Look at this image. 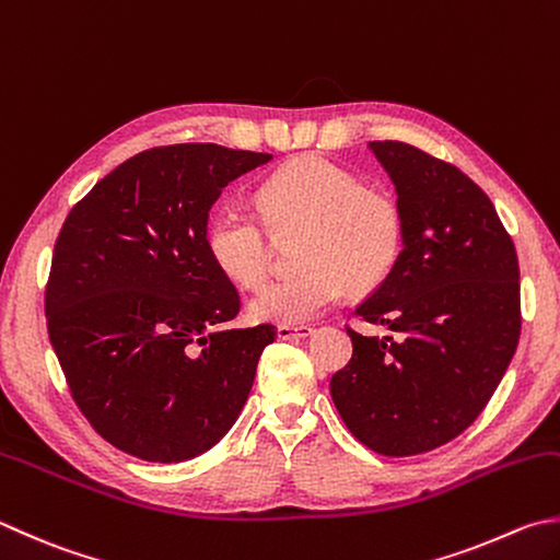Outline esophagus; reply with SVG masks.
<instances>
[{"instance_id":"1","label":"esophagus","mask_w":560,"mask_h":560,"mask_svg":"<svg viewBox=\"0 0 560 560\" xmlns=\"http://www.w3.org/2000/svg\"><path fill=\"white\" fill-rule=\"evenodd\" d=\"M312 334V326L307 324H280L278 326V339L282 341H292V339H307V336Z\"/></svg>"}]
</instances>
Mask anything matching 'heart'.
Wrapping results in <instances>:
<instances>
[{
	"instance_id": "obj_1",
	"label": "heart",
	"mask_w": 560,
	"mask_h": 560,
	"mask_svg": "<svg viewBox=\"0 0 560 560\" xmlns=\"http://www.w3.org/2000/svg\"><path fill=\"white\" fill-rule=\"evenodd\" d=\"M262 214L238 199L219 205L205 229L214 266L238 284L268 278L272 231H307L298 276L280 278L253 294L258 322L304 324L319 316L353 284L375 288L397 266L405 246V214L397 199L322 155L294 158L260 187Z\"/></svg>"
}]
</instances>
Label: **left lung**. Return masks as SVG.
<instances>
[{
  "instance_id": "1",
  "label": "left lung",
  "mask_w": 560,
  "mask_h": 560,
  "mask_svg": "<svg viewBox=\"0 0 560 560\" xmlns=\"http://www.w3.org/2000/svg\"><path fill=\"white\" fill-rule=\"evenodd\" d=\"M405 214L393 272L355 307L389 334L346 329L353 355L331 377L348 431L383 456L448 444L478 419L520 343V260L490 197L456 165L373 141Z\"/></svg>"
}]
</instances>
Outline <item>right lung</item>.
<instances>
[{"label":"right lung","instance_id":"obj_1","mask_svg":"<svg viewBox=\"0 0 560 560\" xmlns=\"http://www.w3.org/2000/svg\"><path fill=\"white\" fill-rule=\"evenodd\" d=\"M270 158L158 145L102 177L60 229L46 284L52 351L92 429L129 456L195 458L246 405L276 326L224 329L241 300L205 229L221 189Z\"/></svg>","mask_w":560,"mask_h":560}]
</instances>
